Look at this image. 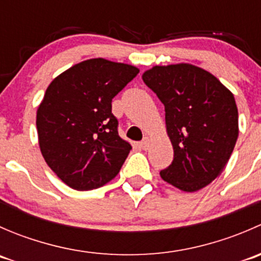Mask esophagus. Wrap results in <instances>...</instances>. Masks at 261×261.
<instances>
[{
    "mask_svg": "<svg viewBox=\"0 0 261 261\" xmlns=\"http://www.w3.org/2000/svg\"><path fill=\"white\" fill-rule=\"evenodd\" d=\"M149 144H150L149 138H144L143 141H141V147H143L144 150H147V147H149Z\"/></svg>",
    "mask_w": 261,
    "mask_h": 261,
    "instance_id": "esophagus-1",
    "label": "esophagus"
}]
</instances>
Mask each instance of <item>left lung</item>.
I'll list each match as a JSON object with an SVG mask.
<instances>
[{
	"instance_id": "left-lung-1",
	"label": "left lung",
	"mask_w": 261,
	"mask_h": 261,
	"mask_svg": "<svg viewBox=\"0 0 261 261\" xmlns=\"http://www.w3.org/2000/svg\"><path fill=\"white\" fill-rule=\"evenodd\" d=\"M143 81L165 107L173 162L160 177L196 192L222 173L239 136L235 97L215 75L188 63L155 65Z\"/></svg>"
}]
</instances>
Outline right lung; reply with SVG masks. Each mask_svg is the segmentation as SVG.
<instances>
[{
	"mask_svg": "<svg viewBox=\"0 0 261 261\" xmlns=\"http://www.w3.org/2000/svg\"><path fill=\"white\" fill-rule=\"evenodd\" d=\"M134 65L84 60L53 80L36 112L39 146L50 169L77 191L99 188L131 150L120 138L112 98L138 75Z\"/></svg>",
	"mask_w": 261,
	"mask_h": 261,
	"instance_id": "obj_1",
	"label": "right lung"
}]
</instances>
